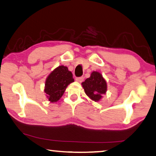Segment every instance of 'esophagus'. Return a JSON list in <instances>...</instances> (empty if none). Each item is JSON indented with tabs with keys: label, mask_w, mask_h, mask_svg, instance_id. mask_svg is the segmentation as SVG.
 <instances>
[{
	"label": "esophagus",
	"mask_w": 156,
	"mask_h": 156,
	"mask_svg": "<svg viewBox=\"0 0 156 156\" xmlns=\"http://www.w3.org/2000/svg\"><path fill=\"white\" fill-rule=\"evenodd\" d=\"M83 79H84V77H83V76H80V77H76V81H78V82H82V81H83Z\"/></svg>",
	"instance_id": "34e87169"
}]
</instances>
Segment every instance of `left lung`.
<instances>
[{"label": "left lung", "mask_w": 156, "mask_h": 156, "mask_svg": "<svg viewBox=\"0 0 156 156\" xmlns=\"http://www.w3.org/2000/svg\"><path fill=\"white\" fill-rule=\"evenodd\" d=\"M81 85L86 94L95 102L100 101L107 89L106 80L101 74L96 71H93L90 77L81 83Z\"/></svg>", "instance_id": "left-lung-1"}]
</instances>
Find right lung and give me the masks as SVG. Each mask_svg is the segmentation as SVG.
Returning a JSON list of instances; mask_svg holds the SVG:
<instances>
[{"label": "right lung", "instance_id": "obj_1", "mask_svg": "<svg viewBox=\"0 0 156 156\" xmlns=\"http://www.w3.org/2000/svg\"><path fill=\"white\" fill-rule=\"evenodd\" d=\"M74 81L73 74L66 66H60L55 68L45 81L44 92L49 101L56 102L59 100L68 86Z\"/></svg>", "mask_w": 156, "mask_h": 156}]
</instances>
